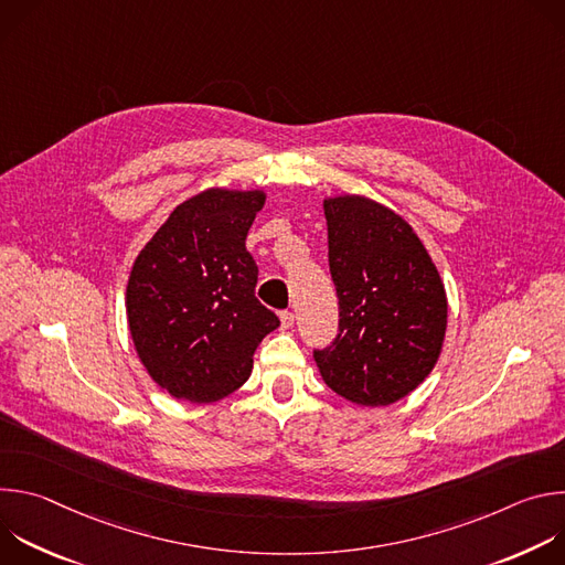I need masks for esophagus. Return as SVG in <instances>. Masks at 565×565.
<instances>
[{
	"label": "esophagus",
	"instance_id": "34e87169",
	"mask_svg": "<svg viewBox=\"0 0 565 565\" xmlns=\"http://www.w3.org/2000/svg\"><path fill=\"white\" fill-rule=\"evenodd\" d=\"M279 319H281V329H284V331H286V329H292V324H295V312L281 310V312H279Z\"/></svg>",
	"mask_w": 565,
	"mask_h": 565
}]
</instances>
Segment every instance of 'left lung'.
<instances>
[{
	"instance_id": "obj_1",
	"label": "left lung",
	"mask_w": 565,
	"mask_h": 565,
	"mask_svg": "<svg viewBox=\"0 0 565 565\" xmlns=\"http://www.w3.org/2000/svg\"><path fill=\"white\" fill-rule=\"evenodd\" d=\"M329 264L340 299V333L315 351L335 393L362 407H388L434 371L447 333V292L407 218L353 192L324 196Z\"/></svg>"
}]
</instances>
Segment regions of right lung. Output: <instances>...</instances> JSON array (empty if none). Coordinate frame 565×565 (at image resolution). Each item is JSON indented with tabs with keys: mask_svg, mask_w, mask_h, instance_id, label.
<instances>
[{
	"mask_svg": "<svg viewBox=\"0 0 565 565\" xmlns=\"http://www.w3.org/2000/svg\"><path fill=\"white\" fill-rule=\"evenodd\" d=\"M264 190L207 188L156 230L134 259L125 308L136 355L177 399L210 405L253 373L279 319L257 297L246 236Z\"/></svg>",
	"mask_w": 565,
	"mask_h": 565,
	"instance_id": "add662e5",
	"label": "right lung"
}]
</instances>
